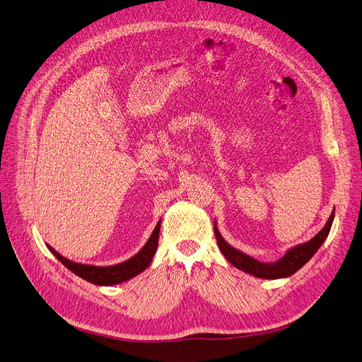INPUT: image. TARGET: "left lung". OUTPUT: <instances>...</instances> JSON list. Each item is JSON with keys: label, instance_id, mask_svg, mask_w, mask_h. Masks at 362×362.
<instances>
[{"label": "left lung", "instance_id": "1", "mask_svg": "<svg viewBox=\"0 0 362 362\" xmlns=\"http://www.w3.org/2000/svg\"><path fill=\"white\" fill-rule=\"evenodd\" d=\"M334 213L335 209H332V213L325 226H323L310 241L289 248V250L284 253V256L280 257L277 262H267V264L265 262H259L257 259L248 256L241 250H238V248L228 244L226 240H224L221 233L218 232L216 221H214V233L217 238V245L221 250L223 256L226 257L235 268H238L257 279H267V280L286 279V277H291L292 274H295L300 268H303L307 262L315 256V253L319 250L320 245L325 243L332 226Z\"/></svg>", "mask_w": 362, "mask_h": 362}]
</instances>
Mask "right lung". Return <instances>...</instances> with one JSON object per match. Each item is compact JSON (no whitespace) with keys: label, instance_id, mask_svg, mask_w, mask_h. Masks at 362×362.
<instances>
[{"label":"right lung","instance_id":"1","mask_svg":"<svg viewBox=\"0 0 362 362\" xmlns=\"http://www.w3.org/2000/svg\"><path fill=\"white\" fill-rule=\"evenodd\" d=\"M160 223L158 220L157 226L154 228L151 236L146 241V244L141 248V250L136 253L133 257L121 262L117 265H109V267H95V265H86L79 264V262H73L64 256H61L58 252H55L51 245H47L51 253L61 262L62 265L69 268L73 274H76L81 279L90 281L97 286H114L127 281L133 277L138 276L142 271H145L157 252L158 245V235H160Z\"/></svg>","mask_w":362,"mask_h":362}]
</instances>
